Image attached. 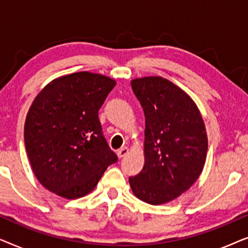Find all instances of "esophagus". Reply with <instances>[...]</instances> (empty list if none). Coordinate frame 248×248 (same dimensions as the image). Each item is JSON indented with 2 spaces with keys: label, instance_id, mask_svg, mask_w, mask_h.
<instances>
[{
  "label": "esophagus",
  "instance_id": "34e87169",
  "mask_svg": "<svg viewBox=\"0 0 248 248\" xmlns=\"http://www.w3.org/2000/svg\"><path fill=\"white\" fill-rule=\"evenodd\" d=\"M128 154V148L127 147H123V148H121L120 150L117 151V155L120 158H123V157H125V155H126Z\"/></svg>",
  "mask_w": 248,
  "mask_h": 248
}]
</instances>
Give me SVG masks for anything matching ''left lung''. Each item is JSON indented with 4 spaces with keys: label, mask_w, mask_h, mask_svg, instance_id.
<instances>
[{
    "label": "left lung",
    "mask_w": 248,
    "mask_h": 248,
    "mask_svg": "<svg viewBox=\"0 0 248 248\" xmlns=\"http://www.w3.org/2000/svg\"><path fill=\"white\" fill-rule=\"evenodd\" d=\"M145 116L144 166L128 178L134 195L152 205L178 198L204 167L208 137L202 116L185 91L161 77L131 82Z\"/></svg>",
    "instance_id": "left-lung-1"
}]
</instances>
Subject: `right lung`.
<instances>
[{"label": "right lung", "instance_id": "obj_1", "mask_svg": "<svg viewBox=\"0 0 248 248\" xmlns=\"http://www.w3.org/2000/svg\"><path fill=\"white\" fill-rule=\"evenodd\" d=\"M115 80L77 72L53 80L35 98L25 123V145L44 187L72 200L87 195L117 161L98 117Z\"/></svg>", "mask_w": 248, "mask_h": 248}]
</instances>
